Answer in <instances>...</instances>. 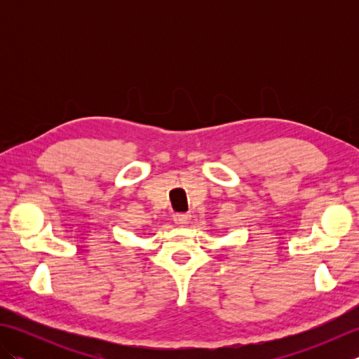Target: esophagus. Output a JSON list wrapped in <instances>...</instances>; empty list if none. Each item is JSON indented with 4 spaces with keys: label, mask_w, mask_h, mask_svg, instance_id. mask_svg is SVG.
I'll return each mask as SVG.
<instances>
[{
    "label": "esophagus",
    "mask_w": 359,
    "mask_h": 359,
    "mask_svg": "<svg viewBox=\"0 0 359 359\" xmlns=\"http://www.w3.org/2000/svg\"><path fill=\"white\" fill-rule=\"evenodd\" d=\"M189 219H191V216H189V215H184V212H179V215H174V224L184 226V225H187L189 222Z\"/></svg>",
    "instance_id": "1"
}]
</instances>
